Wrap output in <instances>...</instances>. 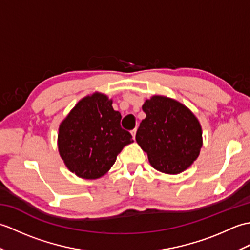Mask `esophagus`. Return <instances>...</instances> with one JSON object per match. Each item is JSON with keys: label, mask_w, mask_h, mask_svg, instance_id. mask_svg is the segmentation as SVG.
Listing matches in <instances>:
<instances>
[{"label": "esophagus", "mask_w": 250, "mask_h": 250, "mask_svg": "<svg viewBox=\"0 0 250 250\" xmlns=\"http://www.w3.org/2000/svg\"><path fill=\"white\" fill-rule=\"evenodd\" d=\"M131 134H132V137H133V140H135V135H136V128L134 130L131 131Z\"/></svg>", "instance_id": "34e87169"}]
</instances>
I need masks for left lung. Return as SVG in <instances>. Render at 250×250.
Here are the masks:
<instances>
[{"label": "left lung", "instance_id": "8db88e82", "mask_svg": "<svg viewBox=\"0 0 250 250\" xmlns=\"http://www.w3.org/2000/svg\"><path fill=\"white\" fill-rule=\"evenodd\" d=\"M146 118L135 140L157 171L176 175L198 159L203 146L199 119L178 101L152 95L142 106Z\"/></svg>", "mask_w": 250, "mask_h": 250}]
</instances>
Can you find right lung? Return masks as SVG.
I'll return each mask as SVG.
<instances>
[{
	"label": "right lung",
	"instance_id": "add662e5",
	"mask_svg": "<svg viewBox=\"0 0 250 250\" xmlns=\"http://www.w3.org/2000/svg\"><path fill=\"white\" fill-rule=\"evenodd\" d=\"M113 100L101 92L83 98L59 125L58 150L65 167L83 179L102 177L124 147L133 143L120 126Z\"/></svg>",
	"mask_w": 250,
	"mask_h": 250
}]
</instances>
